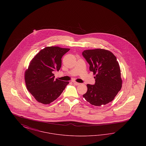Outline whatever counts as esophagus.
<instances>
[{"mask_svg": "<svg viewBox=\"0 0 146 146\" xmlns=\"http://www.w3.org/2000/svg\"><path fill=\"white\" fill-rule=\"evenodd\" d=\"M73 84H74V85H79L80 83H78V82H75V81H73Z\"/></svg>", "mask_w": 146, "mask_h": 146, "instance_id": "obj_1", "label": "esophagus"}]
</instances>
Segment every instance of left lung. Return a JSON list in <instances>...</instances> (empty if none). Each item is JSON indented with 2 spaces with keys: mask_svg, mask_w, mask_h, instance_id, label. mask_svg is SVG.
<instances>
[{
  "mask_svg": "<svg viewBox=\"0 0 146 146\" xmlns=\"http://www.w3.org/2000/svg\"><path fill=\"white\" fill-rule=\"evenodd\" d=\"M83 56L96 76L94 85L87 84L84 98L90 104L101 106L112 101L122 86L120 68L116 57L110 51L96 49L84 50Z\"/></svg>",
  "mask_w": 146,
  "mask_h": 146,
  "instance_id": "1",
  "label": "left lung"
}]
</instances>
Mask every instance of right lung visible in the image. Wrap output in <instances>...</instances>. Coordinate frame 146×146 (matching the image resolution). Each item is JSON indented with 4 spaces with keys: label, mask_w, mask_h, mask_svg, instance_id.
<instances>
[{
    "label": "right lung",
    "mask_w": 146,
    "mask_h": 146,
    "mask_svg": "<svg viewBox=\"0 0 146 146\" xmlns=\"http://www.w3.org/2000/svg\"><path fill=\"white\" fill-rule=\"evenodd\" d=\"M70 49L48 46L41 50L31 61L25 73L28 91L39 103L50 104L62 94L68 82L54 79V71L60 70L62 57Z\"/></svg>",
    "instance_id": "right-lung-1"
}]
</instances>
